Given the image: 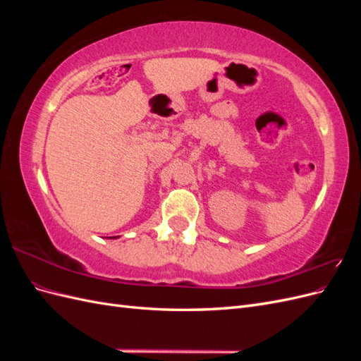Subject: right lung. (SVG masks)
<instances>
[{
  "mask_svg": "<svg viewBox=\"0 0 361 361\" xmlns=\"http://www.w3.org/2000/svg\"><path fill=\"white\" fill-rule=\"evenodd\" d=\"M111 238H116V236H111Z\"/></svg>",
  "mask_w": 361,
  "mask_h": 361,
  "instance_id": "1",
  "label": "right lung"
}]
</instances>
